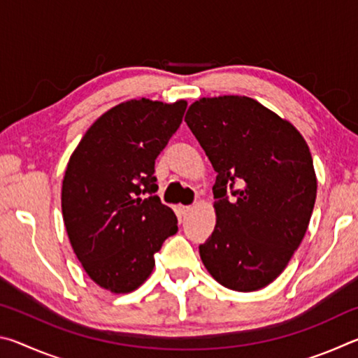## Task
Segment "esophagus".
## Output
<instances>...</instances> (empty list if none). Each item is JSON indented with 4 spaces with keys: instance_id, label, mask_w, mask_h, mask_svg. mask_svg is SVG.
Here are the masks:
<instances>
[{
    "instance_id": "esophagus-1",
    "label": "esophagus",
    "mask_w": 358,
    "mask_h": 358,
    "mask_svg": "<svg viewBox=\"0 0 358 358\" xmlns=\"http://www.w3.org/2000/svg\"><path fill=\"white\" fill-rule=\"evenodd\" d=\"M192 210V207H191V205H180V207H178V211H180V215H187V213H189V211Z\"/></svg>"
}]
</instances>
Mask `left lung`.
<instances>
[{
  "instance_id": "obj_1",
  "label": "left lung",
  "mask_w": 358,
  "mask_h": 358,
  "mask_svg": "<svg viewBox=\"0 0 358 358\" xmlns=\"http://www.w3.org/2000/svg\"><path fill=\"white\" fill-rule=\"evenodd\" d=\"M186 124L216 181V226L199 246L221 286L254 292L273 282L305 237L317 194L310 147L295 126L246 96L201 98ZM237 180L234 199L227 186Z\"/></svg>"
}]
</instances>
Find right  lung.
Segmentation results:
<instances>
[{
	"label": "right lung",
	"instance_id": "1",
	"mask_svg": "<svg viewBox=\"0 0 358 358\" xmlns=\"http://www.w3.org/2000/svg\"><path fill=\"white\" fill-rule=\"evenodd\" d=\"M187 102L124 101L102 113L72 151L62 186L66 232L102 289L129 294L148 280L155 254L177 234L173 210L155 196V159Z\"/></svg>",
	"mask_w": 358,
	"mask_h": 358
}]
</instances>
